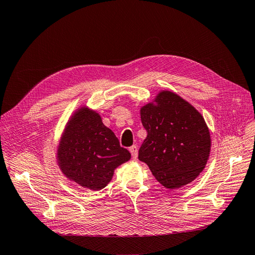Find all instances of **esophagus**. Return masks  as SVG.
I'll return each instance as SVG.
<instances>
[{
    "label": "esophagus",
    "mask_w": 255,
    "mask_h": 255,
    "mask_svg": "<svg viewBox=\"0 0 255 255\" xmlns=\"http://www.w3.org/2000/svg\"><path fill=\"white\" fill-rule=\"evenodd\" d=\"M129 152H130V154H132V157L134 158V159H136L137 158V155H138V148H137V145H132L129 148Z\"/></svg>",
    "instance_id": "34e87169"
}]
</instances>
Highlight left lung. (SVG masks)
Returning a JSON list of instances; mask_svg holds the SVG:
<instances>
[{"label":"left lung","mask_w":255,"mask_h":255,"mask_svg":"<svg viewBox=\"0 0 255 255\" xmlns=\"http://www.w3.org/2000/svg\"><path fill=\"white\" fill-rule=\"evenodd\" d=\"M145 128L138 158L169 189L180 188L202 172L211 152V135L203 116L172 91L158 92L140 109Z\"/></svg>","instance_id":"obj_1"}]
</instances>
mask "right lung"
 I'll return each instance as SVG.
<instances>
[{
  "instance_id": "add662e5",
  "label": "right lung",
  "mask_w": 255,
  "mask_h": 255,
  "mask_svg": "<svg viewBox=\"0 0 255 255\" xmlns=\"http://www.w3.org/2000/svg\"><path fill=\"white\" fill-rule=\"evenodd\" d=\"M130 158L97 112L81 107L67 122L57 149V163L69 180L90 190L111 182L115 169Z\"/></svg>"
}]
</instances>
